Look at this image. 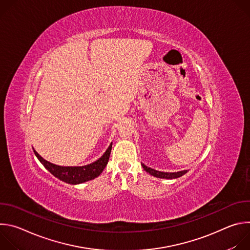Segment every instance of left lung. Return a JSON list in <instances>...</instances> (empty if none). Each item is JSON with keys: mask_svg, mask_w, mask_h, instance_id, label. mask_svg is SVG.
<instances>
[{"mask_svg": "<svg viewBox=\"0 0 250 250\" xmlns=\"http://www.w3.org/2000/svg\"><path fill=\"white\" fill-rule=\"evenodd\" d=\"M142 167H144V169L148 172L150 175L152 176H155V177H158V178H165V179H174V178H178L180 177L182 175H184L187 171L184 170V171H180V172H175V173H166V172H160V171H156L154 169H151L147 166H146L145 164H142Z\"/></svg>", "mask_w": 250, "mask_h": 250, "instance_id": "1", "label": "left lung"}]
</instances>
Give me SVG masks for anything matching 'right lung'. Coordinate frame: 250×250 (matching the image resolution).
I'll use <instances>...</instances> for the list:
<instances>
[{
	"mask_svg": "<svg viewBox=\"0 0 250 250\" xmlns=\"http://www.w3.org/2000/svg\"><path fill=\"white\" fill-rule=\"evenodd\" d=\"M112 150V144L106 149L104 154L96 162L89 164L87 166L82 167H61L55 164H52L46 160H44L37 151H34V154L37 155L39 160L42 163V165L56 178L60 179L63 182L69 184H80L86 181H90L94 178L98 177L104 167L108 164L110 154Z\"/></svg>",
	"mask_w": 250,
	"mask_h": 250,
	"instance_id": "add662e5",
	"label": "right lung"
}]
</instances>
